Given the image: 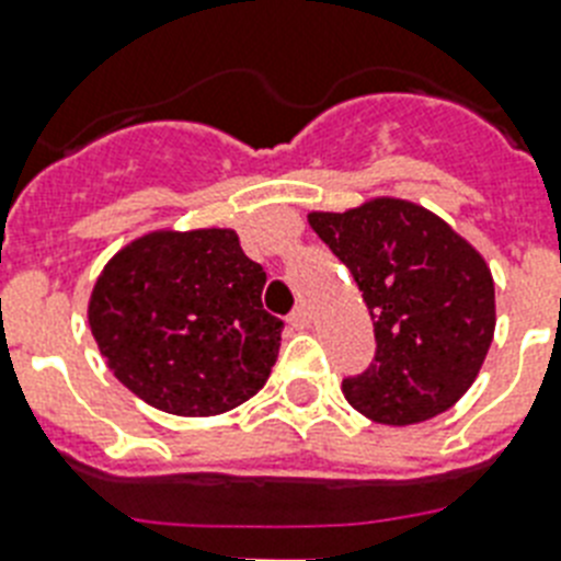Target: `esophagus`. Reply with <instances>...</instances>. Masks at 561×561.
Returning a JSON list of instances; mask_svg holds the SVG:
<instances>
[{
    "mask_svg": "<svg viewBox=\"0 0 561 561\" xmlns=\"http://www.w3.org/2000/svg\"><path fill=\"white\" fill-rule=\"evenodd\" d=\"M288 325L294 328V331H305V328H311V311L305 308V305H299L294 313L288 317Z\"/></svg>",
    "mask_w": 561,
    "mask_h": 561,
    "instance_id": "obj_1",
    "label": "esophagus"
}]
</instances>
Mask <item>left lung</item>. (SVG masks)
I'll use <instances>...</instances> for the list:
<instances>
[{
  "label": "left lung",
  "instance_id": "obj_1",
  "mask_svg": "<svg viewBox=\"0 0 561 561\" xmlns=\"http://www.w3.org/2000/svg\"><path fill=\"white\" fill-rule=\"evenodd\" d=\"M308 225L352 271L375 320V363L345 377V400L386 426L455 407L493 343L495 285L484 256L444 218L403 198L308 213Z\"/></svg>",
  "mask_w": 561,
  "mask_h": 561
}]
</instances>
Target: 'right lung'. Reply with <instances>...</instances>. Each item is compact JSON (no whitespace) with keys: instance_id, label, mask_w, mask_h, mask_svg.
<instances>
[{"instance_id":"right-lung-1","label":"right lung","mask_w":561,"mask_h":561,"mask_svg":"<svg viewBox=\"0 0 561 561\" xmlns=\"http://www.w3.org/2000/svg\"><path fill=\"white\" fill-rule=\"evenodd\" d=\"M265 271L236 230H152L94 282L89 325L131 394L181 417L250 400L279 357L282 320L262 308Z\"/></svg>"}]
</instances>
